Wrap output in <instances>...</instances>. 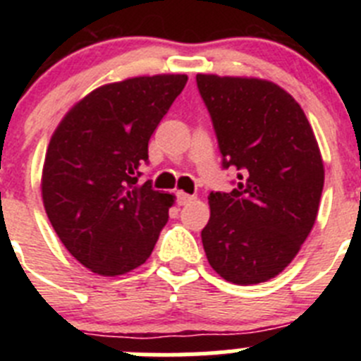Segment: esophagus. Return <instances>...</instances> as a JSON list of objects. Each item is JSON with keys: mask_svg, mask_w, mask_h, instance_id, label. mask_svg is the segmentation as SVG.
I'll return each mask as SVG.
<instances>
[{"mask_svg": "<svg viewBox=\"0 0 361 361\" xmlns=\"http://www.w3.org/2000/svg\"><path fill=\"white\" fill-rule=\"evenodd\" d=\"M177 204L178 206H184V204H188V202H191V200L195 199V197L193 195H188V193H184V191H177Z\"/></svg>", "mask_w": 361, "mask_h": 361, "instance_id": "obj_1", "label": "esophagus"}]
</instances>
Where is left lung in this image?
Instances as JSON below:
<instances>
[{
    "instance_id": "8db88e82",
    "label": "left lung",
    "mask_w": 361,
    "mask_h": 361,
    "mask_svg": "<svg viewBox=\"0 0 361 361\" xmlns=\"http://www.w3.org/2000/svg\"><path fill=\"white\" fill-rule=\"evenodd\" d=\"M222 155L237 170L233 191L208 195L202 229L208 262L238 286L282 273L317 220L324 162L311 124L295 99L262 79L197 75Z\"/></svg>"
}]
</instances>
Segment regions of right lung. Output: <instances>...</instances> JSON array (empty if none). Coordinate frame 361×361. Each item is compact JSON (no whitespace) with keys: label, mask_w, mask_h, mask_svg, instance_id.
Segmentation results:
<instances>
[{"label":"right lung","mask_w":361,"mask_h":361,"mask_svg":"<svg viewBox=\"0 0 361 361\" xmlns=\"http://www.w3.org/2000/svg\"><path fill=\"white\" fill-rule=\"evenodd\" d=\"M188 78L180 73L104 85L66 114L43 166V204L66 250L90 271L116 276L148 260L173 195L141 184L148 142Z\"/></svg>","instance_id":"1"}]
</instances>
